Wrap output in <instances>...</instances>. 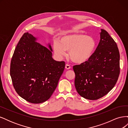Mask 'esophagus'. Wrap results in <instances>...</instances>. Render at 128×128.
<instances>
[{
  "label": "esophagus",
  "instance_id": "esophagus-1",
  "mask_svg": "<svg viewBox=\"0 0 128 128\" xmlns=\"http://www.w3.org/2000/svg\"><path fill=\"white\" fill-rule=\"evenodd\" d=\"M65 68H66V69H69L71 68V67H70V66L69 65V64H66V66H65Z\"/></svg>",
  "mask_w": 128,
  "mask_h": 128
}]
</instances>
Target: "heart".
Wrapping results in <instances>:
<instances>
[{
	"mask_svg": "<svg viewBox=\"0 0 128 128\" xmlns=\"http://www.w3.org/2000/svg\"><path fill=\"white\" fill-rule=\"evenodd\" d=\"M96 42L94 38L84 34H71L63 36L60 42H54L53 50L58 58L66 55L74 62L81 64L88 61L94 53Z\"/></svg>",
	"mask_w": 128,
	"mask_h": 128,
	"instance_id": "obj_1",
	"label": "heart"
}]
</instances>
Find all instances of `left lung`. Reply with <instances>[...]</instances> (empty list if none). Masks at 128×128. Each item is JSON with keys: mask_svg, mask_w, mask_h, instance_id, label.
I'll list each match as a JSON object with an SVG mask.
<instances>
[{"mask_svg": "<svg viewBox=\"0 0 128 128\" xmlns=\"http://www.w3.org/2000/svg\"><path fill=\"white\" fill-rule=\"evenodd\" d=\"M100 40L91 57L73 66L75 86L82 97L97 100L107 94L118 80L120 53L116 43L106 30L101 29Z\"/></svg>", "mask_w": 128, "mask_h": 128, "instance_id": "obj_1", "label": "left lung"}]
</instances>
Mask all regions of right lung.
<instances>
[{
    "mask_svg": "<svg viewBox=\"0 0 128 128\" xmlns=\"http://www.w3.org/2000/svg\"><path fill=\"white\" fill-rule=\"evenodd\" d=\"M24 33L11 60L10 75L17 94L26 101L40 104L48 100L56 90L65 67L64 61L52 58V49Z\"/></svg>",
    "mask_w": 128,
    "mask_h": 128,
    "instance_id": "obj_1",
    "label": "right lung"
}]
</instances>
